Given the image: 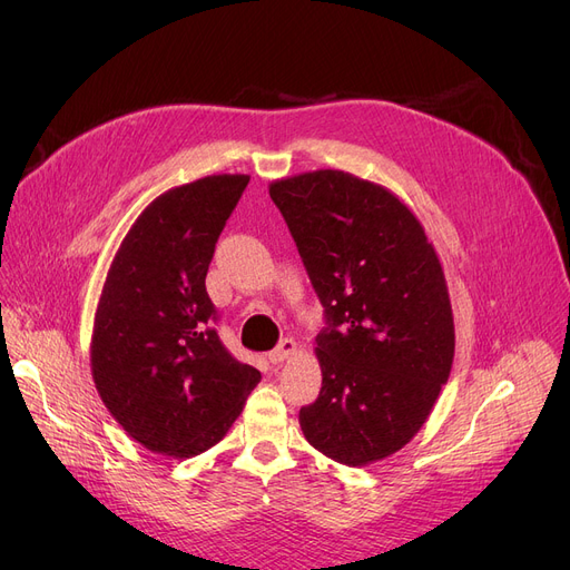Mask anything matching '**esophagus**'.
Listing matches in <instances>:
<instances>
[{
	"mask_svg": "<svg viewBox=\"0 0 570 570\" xmlns=\"http://www.w3.org/2000/svg\"><path fill=\"white\" fill-rule=\"evenodd\" d=\"M297 351V344L293 342V340H282L279 342V346L275 348V351H269V363L273 365H279V363H284V361H288V357L293 355Z\"/></svg>",
	"mask_w": 570,
	"mask_h": 570,
	"instance_id": "obj_1",
	"label": "esophagus"
}]
</instances>
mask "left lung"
<instances>
[{
  "mask_svg": "<svg viewBox=\"0 0 570 570\" xmlns=\"http://www.w3.org/2000/svg\"><path fill=\"white\" fill-rule=\"evenodd\" d=\"M269 198L327 323L303 434L348 466L393 455L428 421L455 355L451 297L425 228L395 194L344 170L277 179Z\"/></svg>",
  "mask_w": 570,
  "mask_h": 570,
  "instance_id": "8db88e82",
  "label": "left lung"
}]
</instances>
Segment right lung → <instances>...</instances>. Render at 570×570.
Returning <instances> with one entry per match:
<instances>
[{
	"label": "right lung",
	"mask_w": 570,
	"mask_h": 570,
	"mask_svg": "<svg viewBox=\"0 0 570 570\" xmlns=\"http://www.w3.org/2000/svg\"><path fill=\"white\" fill-rule=\"evenodd\" d=\"M249 175H207L149 203L119 245L92 333L97 391L147 451L194 458L219 443L261 372L222 344L205 291L215 245Z\"/></svg>",
	"instance_id": "right-lung-1"
}]
</instances>
